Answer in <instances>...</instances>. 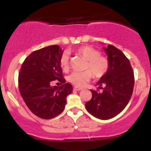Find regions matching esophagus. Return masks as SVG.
<instances>
[{
    "label": "esophagus",
    "mask_w": 151,
    "mask_h": 151,
    "mask_svg": "<svg viewBox=\"0 0 151 151\" xmlns=\"http://www.w3.org/2000/svg\"><path fill=\"white\" fill-rule=\"evenodd\" d=\"M74 91H82V90H83V88H79V87L75 86V87H74Z\"/></svg>",
    "instance_id": "1"
}]
</instances>
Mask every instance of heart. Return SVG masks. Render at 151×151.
I'll list each match as a JSON object with an SVG mask.
<instances>
[{"label":"heart","instance_id":"b5f03b06","mask_svg":"<svg viewBox=\"0 0 151 151\" xmlns=\"http://www.w3.org/2000/svg\"><path fill=\"white\" fill-rule=\"evenodd\" d=\"M76 52L86 59L83 71H73L67 77L71 84L76 86L83 87L90 81L93 77L101 78L108 71L109 62L106 56L100 55L96 49L90 46H83L76 50ZM59 63L63 71H67L69 67V56L66 52L62 53Z\"/></svg>","mask_w":151,"mask_h":151}]
</instances>
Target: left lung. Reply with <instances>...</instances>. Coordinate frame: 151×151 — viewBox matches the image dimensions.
<instances>
[{"mask_svg": "<svg viewBox=\"0 0 151 151\" xmlns=\"http://www.w3.org/2000/svg\"><path fill=\"white\" fill-rule=\"evenodd\" d=\"M103 49L109 62L108 71L97 83L103 91L91 90L92 98L86 102L85 107L93 116L108 120L118 115L129 103L133 93L134 75L130 61L122 51L112 45Z\"/></svg>", "mask_w": 151, "mask_h": 151, "instance_id": "1", "label": "left lung"}]
</instances>
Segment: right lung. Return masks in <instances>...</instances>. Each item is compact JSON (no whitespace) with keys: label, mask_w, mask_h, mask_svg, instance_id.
<instances>
[{"label":"right lung","mask_w":151,"mask_h":151,"mask_svg":"<svg viewBox=\"0 0 151 151\" xmlns=\"http://www.w3.org/2000/svg\"><path fill=\"white\" fill-rule=\"evenodd\" d=\"M63 53L58 45H51L30 53L22 63L18 77L19 93L30 111L43 119H51L65 109L72 85L66 83L59 63ZM55 79L63 83L51 86Z\"/></svg>","instance_id":"obj_1"}]
</instances>
